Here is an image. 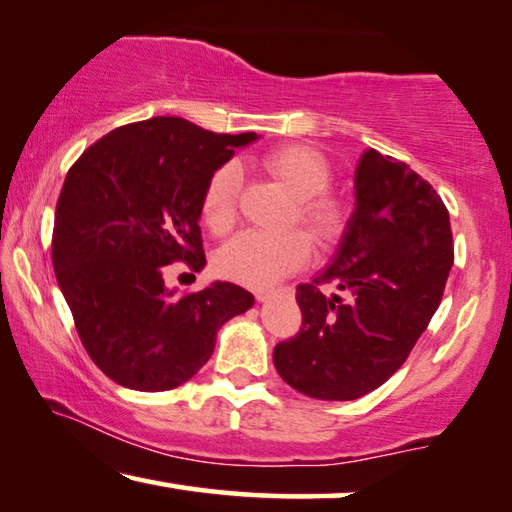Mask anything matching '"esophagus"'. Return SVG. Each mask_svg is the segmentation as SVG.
Returning a JSON list of instances; mask_svg holds the SVG:
<instances>
[{
    "mask_svg": "<svg viewBox=\"0 0 512 512\" xmlns=\"http://www.w3.org/2000/svg\"><path fill=\"white\" fill-rule=\"evenodd\" d=\"M281 293H288V290H281ZM272 295H277V293H272V290H256V300L258 302H267Z\"/></svg>",
    "mask_w": 512,
    "mask_h": 512,
    "instance_id": "obj_1",
    "label": "esophagus"
}]
</instances>
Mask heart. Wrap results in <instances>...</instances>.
Returning a JSON list of instances; mask_svg holds the SVG:
<instances>
[{
  "label": "heart",
  "mask_w": 512,
  "mask_h": 512,
  "mask_svg": "<svg viewBox=\"0 0 512 512\" xmlns=\"http://www.w3.org/2000/svg\"><path fill=\"white\" fill-rule=\"evenodd\" d=\"M274 180L286 187V192L297 201V219L320 245H332L343 233L348 212L334 196L325 190L332 183V167L325 155L309 146H283L267 153L263 160ZM242 174L238 164L226 162L208 178L203 192V222L212 233H226L235 222ZM311 245L300 231L283 235H265L256 231H242L219 249L215 258L217 272L222 277L245 283L249 288H267L300 270L309 261Z\"/></svg>",
  "instance_id": "heart-1"
}]
</instances>
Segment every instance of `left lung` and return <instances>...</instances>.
I'll return each mask as SVG.
<instances>
[{"mask_svg": "<svg viewBox=\"0 0 512 512\" xmlns=\"http://www.w3.org/2000/svg\"><path fill=\"white\" fill-rule=\"evenodd\" d=\"M451 267V222L439 194L405 162L368 148L355 167V208L332 261L297 286L302 329L274 348V368L309 398L375 391L426 332ZM320 282L344 297L325 296Z\"/></svg>", "mask_w": 512, "mask_h": 512, "instance_id": "left-lung-1", "label": "left lung"}]
</instances>
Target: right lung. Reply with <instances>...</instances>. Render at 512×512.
<instances>
[{
  "label": "right lung",
  "mask_w": 512,
  "mask_h": 512,
  "mask_svg": "<svg viewBox=\"0 0 512 512\" xmlns=\"http://www.w3.org/2000/svg\"><path fill=\"white\" fill-rule=\"evenodd\" d=\"M256 139L155 116L112 130L68 171L54 212V272L86 352L121 387L185 384L224 322L254 306L229 281L178 295L164 267L206 265L199 222L208 178Z\"/></svg>",
  "instance_id": "obj_1"
}]
</instances>
